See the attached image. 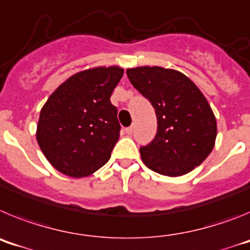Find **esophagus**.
<instances>
[{"instance_id":"obj_1","label":"esophagus","mask_w":250,"mask_h":250,"mask_svg":"<svg viewBox=\"0 0 250 250\" xmlns=\"http://www.w3.org/2000/svg\"><path fill=\"white\" fill-rule=\"evenodd\" d=\"M132 130H134V127L129 126V127H126V129H125V132H126L127 135H131V134H132Z\"/></svg>"}]
</instances>
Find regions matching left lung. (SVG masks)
Listing matches in <instances>:
<instances>
[{
	"mask_svg": "<svg viewBox=\"0 0 250 250\" xmlns=\"http://www.w3.org/2000/svg\"><path fill=\"white\" fill-rule=\"evenodd\" d=\"M126 75L158 119L155 139L140 147L141 160L161 175L190 173L208 158L216 139L215 116L203 92L173 68L139 66L127 68Z\"/></svg>",
	"mask_w": 250,
	"mask_h": 250,
	"instance_id": "left-lung-1",
	"label": "left lung"
}]
</instances>
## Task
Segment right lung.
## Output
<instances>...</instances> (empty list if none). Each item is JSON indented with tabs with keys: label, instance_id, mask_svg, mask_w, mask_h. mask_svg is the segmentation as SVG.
<instances>
[{
	"label": "right lung",
	"instance_id": "obj_1",
	"mask_svg": "<svg viewBox=\"0 0 250 250\" xmlns=\"http://www.w3.org/2000/svg\"><path fill=\"white\" fill-rule=\"evenodd\" d=\"M120 66H99L72 75L42 106L36 139L52 167L85 178L109 161L120 136L118 109L110 103L123 77Z\"/></svg>",
	"mask_w": 250,
	"mask_h": 250
}]
</instances>
